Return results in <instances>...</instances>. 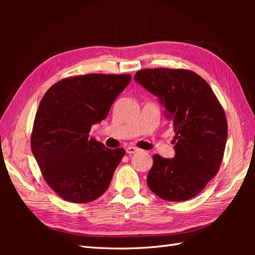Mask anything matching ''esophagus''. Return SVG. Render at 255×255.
I'll return each instance as SVG.
<instances>
[{
	"instance_id": "obj_1",
	"label": "esophagus",
	"mask_w": 255,
	"mask_h": 255,
	"mask_svg": "<svg viewBox=\"0 0 255 255\" xmlns=\"http://www.w3.org/2000/svg\"><path fill=\"white\" fill-rule=\"evenodd\" d=\"M139 150H140V149H139V148H137V146L129 145V146H128V148H127V153H128V154H129V155H130V154H134V153L138 152Z\"/></svg>"
}]
</instances>
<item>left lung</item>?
I'll return each instance as SVG.
<instances>
[{
	"label": "left lung",
	"instance_id": "8db88e82",
	"mask_svg": "<svg viewBox=\"0 0 255 255\" xmlns=\"http://www.w3.org/2000/svg\"><path fill=\"white\" fill-rule=\"evenodd\" d=\"M134 80L158 97L174 129L173 158L153 156L149 188L166 201L196 197L217 174L228 123L214 91L200 75L185 69H143Z\"/></svg>",
	"mask_w": 255,
	"mask_h": 255
}]
</instances>
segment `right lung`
Segmentation results:
<instances>
[{
  "label": "right lung",
  "instance_id": "right-lung-1",
  "mask_svg": "<svg viewBox=\"0 0 255 255\" xmlns=\"http://www.w3.org/2000/svg\"><path fill=\"white\" fill-rule=\"evenodd\" d=\"M129 82L130 74L66 78L41 99L30 148L44 181L66 201L91 202L109 188L126 150L106 148L89 132Z\"/></svg>",
  "mask_w": 255,
  "mask_h": 255
}]
</instances>
